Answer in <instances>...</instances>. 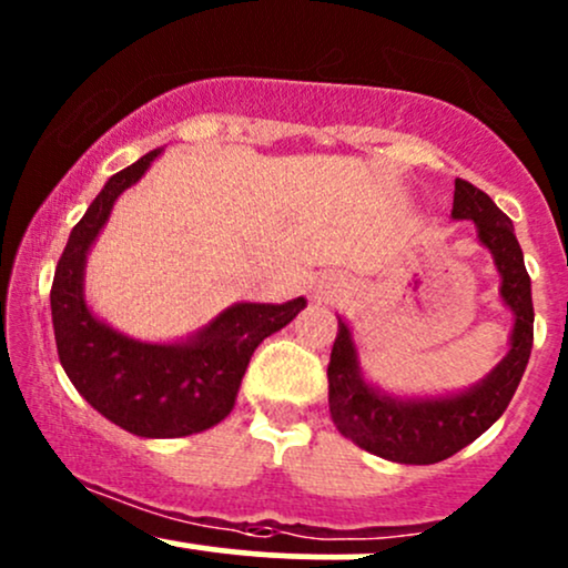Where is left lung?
Masks as SVG:
<instances>
[{
  "label": "left lung",
  "instance_id": "1",
  "mask_svg": "<svg viewBox=\"0 0 568 568\" xmlns=\"http://www.w3.org/2000/svg\"><path fill=\"white\" fill-rule=\"evenodd\" d=\"M454 219H470L478 240L491 251L501 277V302L513 310L510 352L484 382L459 395L393 397L363 379L357 349L347 323L338 317V334L328 363V406L338 433L366 452L400 465H435L484 435L505 414L524 376L534 342L531 280L513 221L470 181H454Z\"/></svg>",
  "mask_w": 568,
  "mask_h": 568
}]
</instances>
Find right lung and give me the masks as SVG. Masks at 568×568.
<instances>
[{
	"instance_id": "add662e5",
	"label": "right lung",
	"mask_w": 568,
	"mask_h": 568,
	"mask_svg": "<svg viewBox=\"0 0 568 568\" xmlns=\"http://www.w3.org/2000/svg\"><path fill=\"white\" fill-rule=\"evenodd\" d=\"M162 149L114 173L90 202L58 258L50 310L55 347L71 384L98 414L141 438H184L230 416L253 349L304 310L234 304L189 342L149 344L109 328L84 302V262L114 200L149 171Z\"/></svg>"
}]
</instances>
